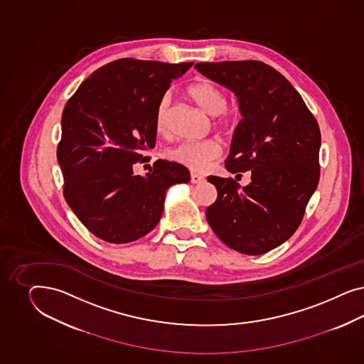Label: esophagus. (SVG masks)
Listing matches in <instances>:
<instances>
[{
  "mask_svg": "<svg viewBox=\"0 0 364 364\" xmlns=\"http://www.w3.org/2000/svg\"><path fill=\"white\" fill-rule=\"evenodd\" d=\"M205 178L203 176H200V175H196V173H191V183H193V184H200V183H203Z\"/></svg>",
  "mask_w": 364,
  "mask_h": 364,
  "instance_id": "1",
  "label": "esophagus"
}]
</instances>
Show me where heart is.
I'll use <instances>...</instances> for the list:
<instances>
[{
	"mask_svg": "<svg viewBox=\"0 0 364 364\" xmlns=\"http://www.w3.org/2000/svg\"><path fill=\"white\" fill-rule=\"evenodd\" d=\"M188 96L193 100L201 109L210 116H216L213 124L216 128L228 129L233 122V113L227 109L225 92L208 80H200L191 84L187 89ZM171 95L166 93L157 104L154 113V125L160 134H166L171 120ZM168 157L181 166L195 172H204L210 163L221 154V145L218 140L186 141L168 151Z\"/></svg>",
	"mask_w": 364,
	"mask_h": 364,
	"instance_id": "heart-1",
	"label": "heart"
}]
</instances>
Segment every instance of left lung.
I'll return each mask as SVG.
<instances>
[{
  "label": "left lung",
  "mask_w": 364,
  "mask_h": 364,
  "mask_svg": "<svg viewBox=\"0 0 364 364\" xmlns=\"http://www.w3.org/2000/svg\"><path fill=\"white\" fill-rule=\"evenodd\" d=\"M201 75L237 96L242 119L225 168L251 183L210 176L218 189L207 220L225 245L245 255L279 247L298 230L320 176V129L298 90L262 61L198 63Z\"/></svg>",
  "instance_id": "8db88e82"
}]
</instances>
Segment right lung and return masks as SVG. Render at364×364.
Returning a JSON list of instances; mask_svg holds the SVG:
<instances>
[{
  "label": "right lung",
  "instance_id": "1",
  "mask_svg": "<svg viewBox=\"0 0 364 364\" xmlns=\"http://www.w3.org/2000/svg\"><path fill=\"white\" fill-rule=\"evenodd\" d=\"M192 64L120 58L68 100L57 146L64 198L101 240L124 244L145 236L160 221L166 189L189 181L187 168L173 161L157 160L146 177L134 176L133 166L146 161L144 151L156 144L159 101Z\"/></svg>",
  "mask_w": 364,
  "mask_h": 364
}]
</instances>
